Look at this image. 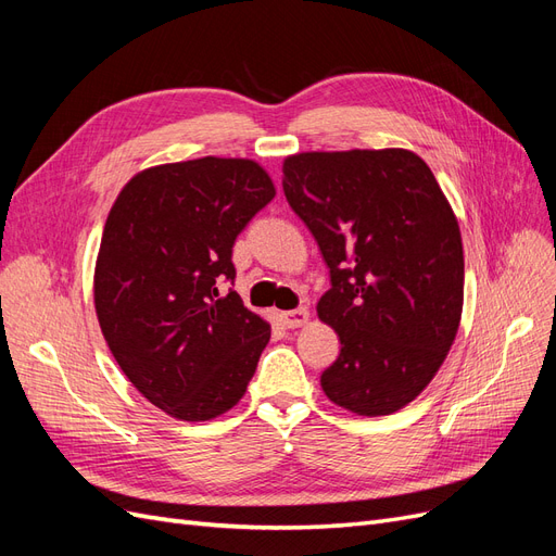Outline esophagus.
I'll return each instance as SVG.
<instances>
[{"label": "esophagus", "mask_w": 556, "mask_h": 556, "mask_svg": "<svg viewBox=\"0 0 556 556\" xmlns=\"http://www.w3.org/2000/svg\"><path fill=\"white\" fill-rule=\"evenodd\" d=\"M280 317H282V325H285V327H288V329H296V327H304V325L308 323L311 313H308V308H296V311L282 313Z\"/></svg>", "instance_id": "obj_1"}]
</instances>
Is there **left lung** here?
Listing matches in <instances>:
<instances>
[{
  "instance_id": "1",
  "label": "left lung",
  "mask_w": 556,
  "mask_h": 556,
  "mask_svg": "<svg viewBox=\"0 0 556 556\" xmlns=\"http://www.w3.org/2000/svg\"><path fill=\"white\" fill-rule=\"evenodd\" d=\"M282 190L329 266L317 315L341 339L319 378L350 413L401 410L439 374L459 329V223L422 157L410 150L299 153Z\"/></svg>"
}]
</instances>
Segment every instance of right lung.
Returning <instances> with one entry per match:
<instances>
[{"label":"right lung","mask_w":556,"mask_h":556,"mask_svg":"<svg viewBox=\"0 0 556 556\" xmlns=\"http://www.w3.org/2000/svg\"><path fill=\"white\" fill-rule=\"evenodd\" d=\"M274 197L257 162L199 157L139 172L106 217L99 327L129 382L182 422L237 406L271 339L266 319L217 282H233V241Z\"/></svg>","instance_id":"right-lung-1"}]
</instances>
